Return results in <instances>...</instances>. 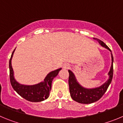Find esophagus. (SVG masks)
<instances>
[{
    "label": "esophagus",
    "instance_id": "obj_1",
    "mask_svg": "<svg viewBox=\"0 0 123 123\" xmlns=\"http://www.w3.org/2000/svg\"><path fill=\"white\" fill-rule=\"evenodd\" d=\"M70 65L68 64H65L64 65V68H66V69H68V68H70Z\"/></svg>",
    "mask_w": 123,
    "mask_h": 123
}]
</instances>
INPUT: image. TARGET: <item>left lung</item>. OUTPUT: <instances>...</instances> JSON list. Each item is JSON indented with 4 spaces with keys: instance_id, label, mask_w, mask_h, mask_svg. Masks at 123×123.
Segmentation results:
<instances>
[{
    "instance_id": "1",
    "label": "left lung",
    "mask_w": 123,
    "mask_h": 123,
    "mask_svg": "<svg viewBox=\"0 0 123 123\" xmlns=\"http://www.w3.org/2000/svg\"><path fill=\"white\" fill-rule=\"evenodd\" d=\"M95 40L99 42V43L102 46L106 48L107 49H109L111 52V49L108 48V46L106 45L102 41L98 39L97 38H94ZM111 60H112V64H111V69L108 73V75H110V78L103 85L99 87V88H94V89H86L80 86L77 83L76 79L75 78L74 74L70 70H68L69 73V77H68V85H69V91L70 93V96L72 99L77 102L81 103V104H91L94 102L97 101L101 98L104 94L105 92L107 91L108 86L111 83V80L113 78V57L112 53H111Z\"/></svg>"
}]
</instances>
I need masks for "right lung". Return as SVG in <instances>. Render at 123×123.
Instances as JSON below:
<instances>
[{"label":"right lung","mask_w":123,"mask_h":123,"mask_svg":"<svg viewBox=\"0 0 123 123\" xmlns=\"http://www.w3.org/2000/svg\"><path fill=\"white\" fill-rule=\"evenodd\" d=\"M15 49L12 53V56L9 61L10 80L14 90L19 96L30 102H37L43 101L46 99L49 96V92L51 89L52 81L55 77L57 76L61 68H59L56 70L51 72L45 78L44 81L40 83L37 85H32V86L20 85L15 80L13 77V70L12 67V62H11Z\"/></svg>","instance_id":"obj_1"}]
</instances>
